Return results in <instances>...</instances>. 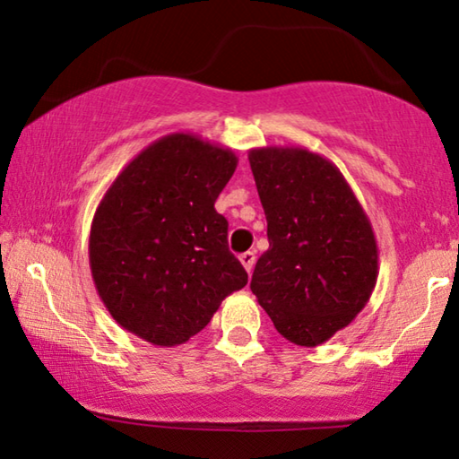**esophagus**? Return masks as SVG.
I'll list each match as a JSON object with an SVG mask.
<instances>
[{"label":"esophagus","mask_w":459,"mask_h":459,"mask_svg":"<svg viewBox=\"0 0 459 459\" xmlns=\"http://www.w3.org/2000/svg\"><path fill=\"white\" fill-rule=\"evenodd\" d=\"M238 259H241V264L247 269V273H251L253 267H255V259H257L255 251H245V253H241V255H238Z\"/></svg>","instance_id":"obj_1"}]
</instances>
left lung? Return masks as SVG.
<instances>
[{"label": "left lung", "instance_id": "8db88e82", "mask_svg": "<svg viewBox=\"0 0 459 459\" xmlns=\"http://www.w3.org/2000/svg\"><path fill=\"white\" fill-rule=\"evenodd\" d=\"M249 163L269 249L251 290L281 337L316 347L366 307L377 280L372 222L339 167L302 147H261Z\"/></svg>", "mask_w": 459, "mask_h": 459}]
</instances>
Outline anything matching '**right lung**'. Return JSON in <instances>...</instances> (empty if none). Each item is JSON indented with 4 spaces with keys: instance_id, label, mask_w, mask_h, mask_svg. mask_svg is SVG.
<instances>
[{
    "instance_id": "right-lung-1",
    "label": "right lung",
    "mask_w": 459,
    "mask_h": 459,
    "mask_svg": "<svg viewBox=\"0 0 459 459\" xmlns=\"http://www.w3.org/2000/svg\"><path fill=\"white\" fill-rule=\"evenodd\" d=\"M230 149L190 133L151 143L112 181L93 214L90 267L122 329L176 347L245 288L214 202L237 169Z\"/></svg>"
}]
</instances>
